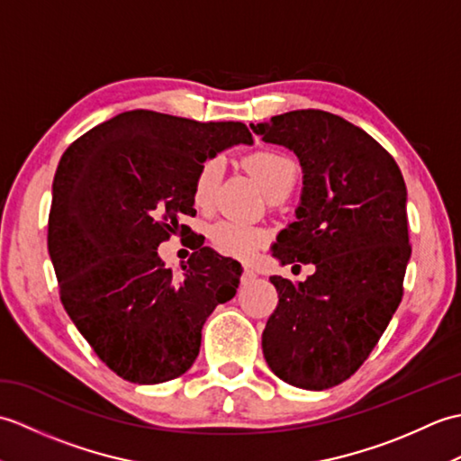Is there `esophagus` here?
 Returning a JSON list of instances; mask_svg holds the SVG:
<instances>
[{
    "mask_svg": "<svg viewBox=\"0 0 461 461\" xmlns=\"http://www.w3.org/2000/svg\"><path fill=\"white\" fill-rule=\"evenodd\" d=\"M256 277H258L256 271L246 267V269H243V273H241V283H251V281H256Z\"/></svg>",
    "mask_w": 461,
    "mask_h": 461,
    "instance_id": "esophagus-1",
    "label": "esophagus"
}]
</instances>
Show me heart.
Masks as SVG:
<instances>
[{
	"label": "heart",
	"instance_id": "heart-1",
	"mask_svg": "<svg viewBox=\"0 0 461 461\" xmlns=\"http://www.w3.org/2000/svg\"><path fill=\"white\" fill-rule=\"evenodd\" d=\"M246 166L249 172L261 182L263 188L269 195H276L281 192H291L293 185L297 182L299 168L295 160L289 154L276 150V149H263L256 150L246 156ZM223 178V162L221 158H208L200 164L198 172L194 176L192 182V200L202 210H208L213 203L215 192L220 188V182ZM210 240L215 248H218L225 256L249 259L266 246L267 231L258 225L233 221V220H221L213 223L210 228Z\"/></svg>",
	"mask_w": 461,
	"mask_h": 461
}]
</instances>
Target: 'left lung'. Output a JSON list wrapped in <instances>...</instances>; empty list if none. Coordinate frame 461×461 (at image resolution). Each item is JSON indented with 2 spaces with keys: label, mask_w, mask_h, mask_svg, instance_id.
I'll use <instances>...</instances> for the list:
<instances>
[{
  "label": "left lung",
  "mask_w": 461,
  "mask_h": 461,
  "mask_svg": "<svg viewBox=\"0 0 461 461\" xmlns=\"http://www.w3.org/2000/svg\"><path fill=\"white\" fill-rule=\"evenodd\" d=\"M251 129L291 149L305 172L297 221L273 256L315 266L299 285L269 279L279 303L263 357L291 386L332 388L368 358L404 295L412 246L402 172L370 134L327 111H291Z\"/></svg>",
  "instance_id": "8db88e82"
}]
</instances>
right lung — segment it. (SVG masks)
I'll return each instance as SVG.
<instances>
[{"mask_svg": "<svg viewBox=\"0 0 461 461\" xmlns=\"http://www.w3.org/2000/svg\"><path fill=\"white\" fill-rule=\"evenodd\" d=\"M253 136L243 122L129 111L79 136L59 160L47 223L67 315L106 366L136 384L178 378L202 327L238 291L240 263L210 248L174 276L158 246L185 231L200 164Z\"/></svg>", "mask_w": 461, "mask_h": 461, "instance_id": "obj_1", "label": "right lung"}]
</instances>
